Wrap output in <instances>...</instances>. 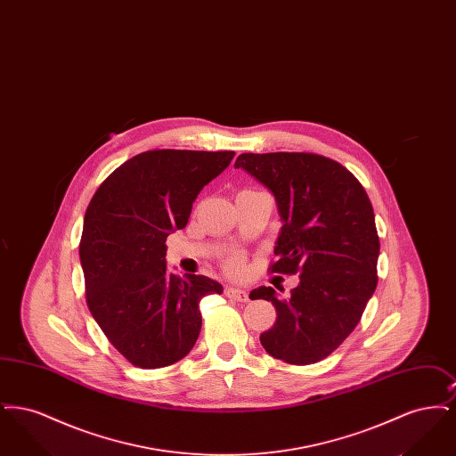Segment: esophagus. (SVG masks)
I'll list each match as a JSON object with an SVG mask.
<instances>
[{"label": "esophagus", "mask_w": 456, "mask_h": 456, "mask_svg": "<svg viewBox=\"0 0 456 456\" xmlns=\"http://www.w3.org/2000/svg\"><path fill=\"white\" fill-rule=\"evenodd\" d=\"M225 296L232 301H238V303H248L249 297H248V292L242 290V289H236V287H227L225 289Z\"/></svg>", "instance_id": "34e87169"}]
</instances>
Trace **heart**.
<instances>
[{"label":"heart","instance_id":"b5f03b06","mask_svg":"<svg viewBox=\"0 0 456 456\" xmlns=\"http://www.w3.org/2000/svg\"><path fill=\"white\" fill-rule=\"evenodd\" d=\"M229 266H231L232 270H238L239 266H240V260H239V258H234V260H231V263H229Z\"/></svg>","mask_w":456,"mask_h":456}]
</instances>
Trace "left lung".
Wrapping results in <instances>:
<instances>
[{
    "label": "left lung",
    "mask_w": 456,
    "mask_h": 456,
    "mask_svg": "<svg viewBox=\"0 0 456 456\" xmlns=\"http://www.w3.org/2000/svg\"><path fill=\"white\" fill-rule=\"evenodd\" d=\"M234 167L275 198L282 227L270 270L299 273L285 299L272 287L251 292L277 309L261 346L289 364L318 362L352 333L376 290L379 238L372 205L344 166L316 153H240Z\"/></svg>",
    "instance_id": "8db88e82"
}]
</instances>
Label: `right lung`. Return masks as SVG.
Returning a JSON list of instances; mask_svg holds the SVG:
<instances>
[{
    "instance_id": "1",
    "label": "right lung",
    "mask_w": 456,
    "mask_h": 456,
    "mask_svg": "<svg viewBox=\"0 0 456 456\" xmlns=\"http://www.w3.org/2000/svg\"><path fill=\"white\" fill-rule=\"evenodd\" d=\"M234 152L151 151L121 164L88 203L80 263L94 320L133 366H171L201 330L198 304L222 294L205 277L167 273L166 239L184 229L198 193Z\"/></svg>"
}]
</instances>
